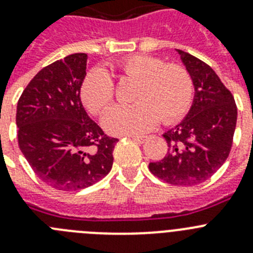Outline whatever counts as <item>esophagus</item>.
Returning a JSON list of instances; mask_svg holds the SVG:
<instances>
[{
    "label": "esophagus",
    "mask_w": 253,
    "mask_h": 253,
    "mask_svg": "<svg viewBox=\"0 0 253 253\" xmlns=\"http://www.w3.org/2000/svg\"><path fill=\"white\" fill-rule=\"evenodd\" d=\"M131 139L135 142H138V143H144V142L147 141V138L146 135H131Z\"/></svg>",
    "instance_id": "esophagus-1"
}]
</instances>
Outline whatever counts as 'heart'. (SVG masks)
<instances>
[{"label":"heart","mask_w":253,"mask_h":253,"mask_svg":"<svg viewBox=\"0 0 253 253\" xmlns=\"http://www.w3.org/2000/svg\"><path fill=\"white\" fill-rule=\"evenodd\" d=\"M114 74L123 81L137 82L133 106H115L106 112L102 125L110 134H139L157 123H174L188 112L193 101V81L179 64H166L153 56H129L116 62ZM82 101L96 115L115 98V83L109 73L94 69L88 73L81 89Z\"/></svg>","instance_id":"1"}]
</instances>
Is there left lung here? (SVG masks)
<instances>
[{
	"label": "left lung",
	"mask_w": 253,
	"mask_h": 253,
	"mask_svg": "<svg viewBox=\"0 0 253 253\" xmlns=\"http://www.w3.org/2000/svg\"><path fill=\"white\" fill-rule=\"evenodd\" d=\"M178 52L193 81V105L187 118L164 134L168 153L148 169L169 184L192 187L211 178L229 156L237 105L210 65L182 49Z\"/></svg>",
	"instance_id": "8db88e82"
}]
</instances>
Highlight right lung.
Listing matches in <instances>:
<instances>
[{
    "label": "right lung",
    "instance_id": "right-lung-1",
    "mask_svg": "<svg viewBox=\"0 0 253 253\" xmlns=\"http://www.w3.org/2000/svg\"><path fill=\"white\" fill-rule=\"evenodd\" d=\"M85 69V53L57 60L37 73L18 101L19 147L38 178L59 191L87 188L105 178L119 141L82 105Z\"/></svg>",
    "mask_w": 253,
    "mask_h": 253
}]
</instances>
